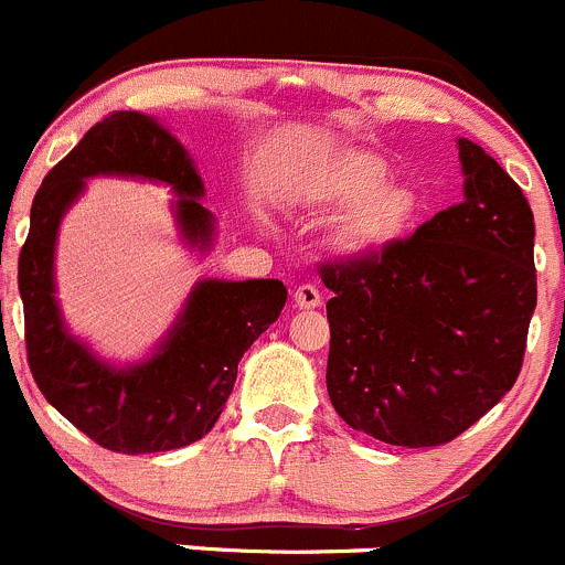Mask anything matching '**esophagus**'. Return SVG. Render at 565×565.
Segmentation results:
<instances>
[{"label": "esophagus", "instance_id": "obj_1", "mask_svg": "<svg viewBox=\"0 0 565 565\" xmlns=\"http://www.w3.org/2000/svg\"><path fill=\"white\" fill-rule=\"evenodd\" d=\"M294 301L299 310H316V307H321L323 296L316 285H299V288L294 290Z\"/></svg>", "mask_w": 565, "mask_h": 565}]
</instances>
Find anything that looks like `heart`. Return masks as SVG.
I'll use <instances>...</instances> for the list:
<instances>
[{
	"instance_id": "b5f03b06",
	"label": "heart",
	"mask_w": 565,
	"mask_h": 565,
	"mask_svg": "<svg viewBox=\"0 0 565 565\" xmlns=\"http://www.w3.org/2000/svg\"><path fill=\"white\" fill-rule=\"evenodd\" d=\"M386 182L388 166L367 152L337 157L316 177V201L326 209H345L334 228V244L342 253H381L408 236L418 198L405 184Z\"/></svg>"
}]
</instances>
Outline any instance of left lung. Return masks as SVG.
Segmentation results:
<instances>
[{
  "mask_svg": "<svg viewBox=\"0 0 565 565\" xmlns=\"http://www.w3.org/2000/svg\"><path fill=\"white\" fill-rule=\"evenodd\" d=\"M465 198L381 253L323 260L326 388L342 422L405 449L444 446L514 386L536 310L533 212L459 138Z\"/></svg>",
  "mask_w": 565,
  "mask_h": 565,
  "instance_id": "obj_1",
  "label": "left lung"
}]
</instances>
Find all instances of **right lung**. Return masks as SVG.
Segmentation results:
<instances>
[{"label":"right lung","mask_w":565,"mask_h":565,"mask_svg":"<svg viewBox=\"0 0 565 565\" xmlns=\"http://www.w3.org/2000/svg\"><path fill=\"white\" fill-rule=\"evenodd\" d=\"M119 173L166 182L182 195L184 236L206 247L212 212L182 143L138 110L103 116L65 160L45 173L32 201V223L19 255L23 340L34 383L73 427L119 455L171 451L201 440L234 392L249 345L280 318L288 290L280 280H203L166 345L149 362L110 370L65 331L54 301V242L60 220L86 177Z\"/></svg>","instance_id":"1"}]
</instances>
